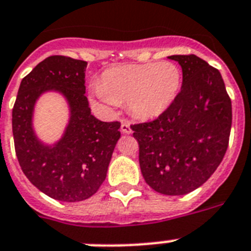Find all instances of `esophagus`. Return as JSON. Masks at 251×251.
Instances as JSON below:
<instances>
[{
	"mask_svg": "<svg viewBox=\"0 0 251 251\" xmlns=\"http://www.w3.org/2000/svg\"><path fill=\"white\" fill-rule=\"evenodd\" d=\"M121 131L124 134H131V127H130V124L127 121H122L121 124Z\"/></svg>",
	"mask_w": 251,
	"mask_h": 251,
	"instance_id": "1",
	"label": "esophagus"
}]
</instances>
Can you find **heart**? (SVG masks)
Masks as SVG:
<instances>
[{"label": "heart", "instance_id": "heart-1", "mask_svg": "<svg viewBox=\"0 0 251 251\" xmlns=\"http://www.w3.org/2000/svg\"><path fill=\"white\" fill-rule=\"evenodd\" d=\"M182 85V71L173 62L126 64L105 71L93 93L109 104L127 101L138 119H154L164 113Z\"/></svg>", "mask_w": 251, "mask_h": 251}]
</instances>
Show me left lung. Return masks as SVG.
<instances>
[{
    "label": "left lung",
    "mask_w": 251,
    "mask_h": 251,
    "mask_svg": "<svg viewBox=\"0 0 251 251\" xmlns=\"http://www.w3.org/2000/svg\"><path fill=\"white\" fill-rule=\"evenodd\" d=\"M183 72L182 89L157 119L131 125L139 165L156 192L180 196L202 185L228 148L232 105L217 68L196 55H172Z\"/></svg>",
    "instance_id": "1"
}]
</instances>
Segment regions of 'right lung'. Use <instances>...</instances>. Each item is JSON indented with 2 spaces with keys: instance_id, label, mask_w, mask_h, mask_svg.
<instances>
[{
  "instance_id": "1",
  "label": "right lung",
  "mask_w": 251,
  "mask_h": 251,
  "mask_svg": "<svg viewBox=\"0 0 251 251\" xmlns=\"http://www.w3.org/2000/svg\"><path fill=\"white\" fill-rule=\"evenodd\" d=\"M83 60L52 55L32 69L20 83L13 108V135L19 165L29 182L51 199L76 202L97 193L107 175L116 143L119 121L103 122L91 115L85 97ZM49 90L69 100L71 120L62 140L44 146L33 132L34 103Z\"/></svg>"
}]
</instances>
